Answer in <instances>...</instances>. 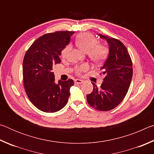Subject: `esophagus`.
<instances>
[{
    "mask_svg": "<svg viewBox=\"0 0 154 154\" xmlns=\"http://www.w3.org/2000/svg\"><path fill=\"white\" fill-rule=\"evenodd\" d=\"M83 81L81 80V79H76L75 81V84H77V85L82 84V83H83Z\"/></svg>",
    "mask_w": 154,
    "mask_h": 154,
    "instance_id": "1",
    "label": "esophagus"
}]
</instances>
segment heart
<instances>
[{"mask_svg":"<svg viewBox=\"0 0 154 154\" xmlns=\"http://www.w3.org/2000/svg\"><path fill=\"white\" fill-rule=\"evenodd\" d=\"M75 43L81 50L87 52L90 59L95 63H99L105 60L108 56L107 48L102 44H98L97 38L92 34L82 33L78 35ZM70 50L71 45H69L65 47L61 53L62 58H66ZM88 69V65L83 64L80 66L77 67L76 72L78 74H81L82 72L86 71Z\"/></svg>","mask_w":154,"mask_h":154,"instance_id":"b5f03b06","label":"heart"}]
</instances>
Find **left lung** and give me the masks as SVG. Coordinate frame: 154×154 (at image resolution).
<instances>
[{"label":"left lung","mask_w":154,"mask_h":154,"mask_svg":"<svg viewBox=\"0 0 154 154\" xmlns=\"http://www.w3.org/2000/svg\"><path fill=\"white\" fill-rule=\"evenodd\" d=\"M109 47V56L100 69L105 75L100 87L92 83L93 91L87 95V101L98 111H107L116 108L128 91L132 77V62L128 51L120 41L99 34Z\"/></svg>","instance_id":"8db88e82"}]
</instances>
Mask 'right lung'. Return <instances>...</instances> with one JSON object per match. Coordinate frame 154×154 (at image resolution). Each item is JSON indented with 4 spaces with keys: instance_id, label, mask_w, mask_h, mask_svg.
<instances>
[{
    "instance_id": "add662e5",
    "label": "right lung",
    "mask_w": 154,
    "mask_h": 154,
    "mask_svg": "<svg viewBox=\"0 0 154 154\" xmlns=\"http://www.w3.org/2000/svg\"><path fill=\"white\" fill-rule=\"evenodd\" d=\"M74 32L57 31L37 38L26 52L23 60L24 86L28 98L36 108L46 113H54L66 105L70 88L74 81L55 82L52 71L61 62L59 56L70 42Z\"/></svg>"
}]
</instances>
